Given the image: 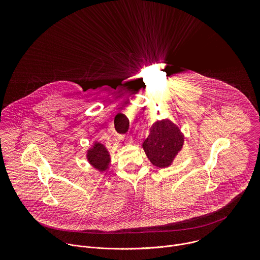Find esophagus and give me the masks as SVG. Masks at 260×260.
<instances>
[{
	"instance_id": "esophagus-1",
	"label": "esophagus",
	"mask_w": 260,
	"mask_h": 260,
	"mask_svg": "<svg viewBox=\"0 0 260 260\" xmlns=\"http://www.w3.org/2000/svg\"><path fill=\"white\" fill-rule=\"evenodd\" d=\"M124 142L126 144H133L134 143V139L132 138V136H127L125 139H124Z\"/></svg>"
}]
</instances>
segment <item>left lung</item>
<instances>
[{
    "label": "left lung",
    "mask_w": 260,
    "mask_h": 260,
    "mask_svg": "<svg viewBox=\"0 0 260 260\" xmlns=\"http://www.w3.org/2000/svg\"><path fill=\"white\" fill-rule=\"evenodd\" d=\"M184 135L170 119L155 121L142 147L150 162L157 168L170 167L184 145Z\"/></svg>",
    "instance_id": "obj_1"
}]
</instances>
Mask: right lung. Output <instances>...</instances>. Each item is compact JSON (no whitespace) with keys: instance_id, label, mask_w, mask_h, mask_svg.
Returning a JSON list of instances; mask_svg holds the SVG:
<instances>
[{"instance_id":"obj_1","label":"right lung","mask_w":260,"mask_h":260,"mask_svg":"<svg viewBox=\"0 0 260 260\" xmlns=\"http://www.w3.org/2000/svg\"><path fill=\"white\" fill-rule=\"evenodd\" d=\"M87 161L91 167L98 170L100 173L107 171L110 167V152L106 146L100 142H94L86 152Z\"/></svg>"}]
</instances>
